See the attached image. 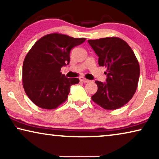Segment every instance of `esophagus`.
Instances as JSON below:
<instances>
[{"mask_svg": "<svg viewBox=\"0 0 159 159\" xmlns=\"http://www.w3.org/2000/svg\"><path fill=\"white\" fill-rule=\"evenodd\" d=\"M80 82H84V83H87V82H88L89 81H90V80H87V79H85V78H84V77H80Z\"/></svg>", "mask_w": 159, "mask_h": 159, "instance_id": "esophagus-1", "label": "esophagus"}]
</instances>
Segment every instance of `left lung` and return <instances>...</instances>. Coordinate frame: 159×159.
Segmentation results:
<instances>
[{
    "mask_svg": "<svg viewBox=\"0 0 159 159\" xmlns=\"http://www.w3.org/2000/svg\"><path fill=\"white\" fill-rule=\"evenodd\" d=\"M98 56V64L107 69L106 82L95 81L98 90L92 100L104 109L114 110L129 102L136 92L140 65L133 51L117 37L88 40Z\"/></svg>",
    "mask_w": 159,
    "mask_h": 159,
    "instance_id": "obj_1",
    "label": "left lung"
}]
</instances>
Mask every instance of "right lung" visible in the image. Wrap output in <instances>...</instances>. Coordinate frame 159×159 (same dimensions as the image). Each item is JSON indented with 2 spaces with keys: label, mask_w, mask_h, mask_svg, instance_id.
Masks as SVG:
<instances>
[{
  "label": "right lung",
  "mask_w": 159,
  "mask_h": 159,
  "mask_svg": "<svg viewBox=\"0 0 159 159\" xmlns=\"http://www.w3.org/2000/svg\"><path fill=\"white\" fill-rule=\"evenodd\" d=\"M86 38L52 33L34 43L23 63L22 82L29 98L40 108L54 109L68 98L71 85L78 78H67L61 72L70 61L71 50L83 43Z\"/></svg>",
  "instance_id": "obj_1"
}]
</instances>
